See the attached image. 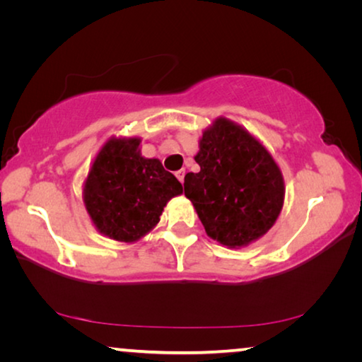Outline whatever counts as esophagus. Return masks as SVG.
<instances>
[{
    "label": "esophagus",
    "instance_id": "esophagus-1",
    "mask_svg": "<svg viewBox=\"0 0 362 362\" xmlns=\"http://www.w3.org/2000/svg\"><path fill=\"white\" fill-rule=\"evenodd\" d=\"M175 177H177V179H179V182H180V183H183V179H185V169L177 170V173H175Z\"/></svg>",
    "mask_w": 362,
    "mask_h": 362
}]
</instances>
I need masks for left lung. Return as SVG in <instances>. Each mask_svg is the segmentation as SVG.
<instances>
[{"label": "left lung", "instance_id": "obj_1", "mask_svg": "<svg viewBox=\"0 0 362 362\" xmlns=\"http://www.w3.org/2000/svg\"><path fill=\"white\" fill-rule=\"evenodd\" d=\"M194 161L199 173H188L183 187L207 236L240 249L272 228L284 204V179L252 134L217 118L199 139Z\"/></svg>", "mask_w": 362, "mask_h": 362}]
</instances>
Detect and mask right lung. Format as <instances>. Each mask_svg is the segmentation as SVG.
Masks as SVG:
<instances>
[{
  "instance_id": "obj_1",
  "label": "right lung",
  "mask_w": 362,
  "mask_h": 362,
  "mask_svg": "<svg viewBox=\"0 0 362 362\" xmlns=\"http://www.w3.org/2000/svg\"><path fill=\"white\" fill-rule=\"evenodd\" d=\"M140 137H112L97 153L84 180L83 201L97 231L136 243L159 222L182 183L156 158L140 153Z\"/></svg>"
}]
</instances>
